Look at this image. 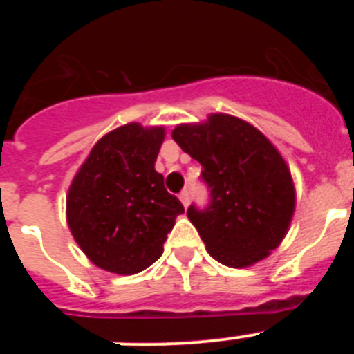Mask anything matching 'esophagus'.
Wrapping results in <instances>:
<instances>
[{
	"instance_id": "obj_1",
	"label": "esophagus",
	"mask_w": 354,
	"mask_h": 354,
	"mask_svg": "<svg viewBox=\"0 0 354 354\" xmlns=\"http://www.w3.org/2000/svg\"><path fill=\"white\" fill-rule=\"evenodd\" d=\"M179 198H180V202H183L184 207H187V205H189V198H192V196H189V189H183L179 195Z\"/></svg>"
}]
</instances>
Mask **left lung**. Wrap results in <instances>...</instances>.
<instances>
[{
    "label": "left lung",
    "instance_id": "8db88e82",
    "mask_svg": "<svg viewBox=\"0 0 354 354\" xmlns=\"http://www.w3.org/2000/svg\"><path fill=\"white\" fill-rule=\"evenodd\" d=\"M171 138L202 165L209 205H189L187 218L218 262L246 268L273 252L289 230L296 205L292 177L259 129L225 113L180 124Z\"/></svg>",
    "mask_w": 354,
    "mask_h": 354
}]
</instances>
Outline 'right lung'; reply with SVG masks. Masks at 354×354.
Wrapping results in <instances>:
<instances>
[{"label": "right lung", "mask_w": 354, "mask_h": 354, "mask_svg": "<svg viewBox=\"0 0 354 354\" xmlns=\"http://www.w3.org/2000/svg\"><path fill=\"white\" fill-rule=\"evenodd\" d=\"M162 140V127H117L93 145L72 179L68 228L101 270L134 274L154 264L184 212L154 168Z\"/></svg>", "instance_id": "add662e5"}]
</instances>
